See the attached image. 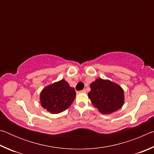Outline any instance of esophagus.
I'll list each match as a JSON object with an SVG mask.
<instances>
[{
  "label": "esophagus",
  "instance_id": "34e87169",
  "mask_svg": "<svg viewBox=\"0 0 154 154\" xmlns=\"http://www.w3.org/2000/svg\"><path fill=\"white\" fill-rule=\"evenodd\" d=\"M81 92H83V93H85V92H86V90H85V89H83V90H82L81 91Z\"/></svg>",
  "mask_w": 154,
  "mask_h": 154
}]
</instances>
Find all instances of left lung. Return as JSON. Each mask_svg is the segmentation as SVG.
Here are the masks:
<instances>
[{"label": "left lung", "mask_w": 154, "mask_h": 154, "mask_svg": "<svg viewBox=\"0 0 154 154\" xmlns=\"http://www.w3.org/2000/svg\"><path fill=\"white\" fill-rule=\"evenodd\" d=\"M88 97L100 113L109 115L117 111L124 104V92L118 83L98 78L91 83Z\"/></svg>", "instance_id": "left-lung-1"}]
</instances>
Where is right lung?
Returning a JSON list of instances; mask_svg holds the SVG:
<instances>
[{
  "label": "right lung",
  "instance_id": "1",
  "mask_svg": "<svg viewBox=\"0 0 154 154\" xmlns=\"http://www.w3.org/2000/svg\"><path fill=\"white\" fill-rule=\"evenodd\" d=\"M76 92L64 79L48 85L40 94L41 105L51 114H58L71 105Z\"/></svg>",
  "mask_w": 154,
  "mask_h": 154
}]
</instances>
